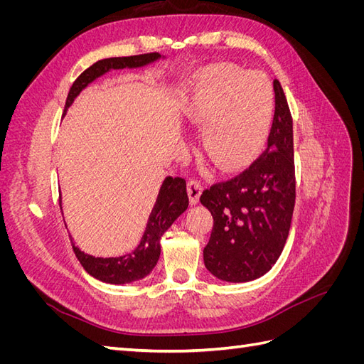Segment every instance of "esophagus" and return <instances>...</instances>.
Wrapping results in <instances>:
<instances>
[{
    "instance_id": "esophagus-1",
    "label": "esophagus",
    "mask_w": 364,
    "mask_h": 364,
    "mask_svg": "<svg viewBox=\"0 0 364 364\" xmlns=\"http://www.w3.org/2000/svg\"><path fill=\"white\" fill-rule=\"evenodd\" d=\"M186 190H188L190 203H191V205L199 203L200 194H202V183L197 182V181H190L188 185H186Z\"/></svg>"
}]
</instances>
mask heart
<instances>
[{
	"mask_svg": "<svg viewBox=\"0 0 364 364\" xmlns=\"http://www.w3.org/2000/svg\"><path fill=\"white\" fill-rule=\"evenodd\" d=\"M182 118L202 129L205 158L222 171L245 167L261 151L270 134L274 95L261 73L235 63L206 68L179 102Z\"/></svg>",
	"mask_w": 364,
	"mask_h": 364,
	"instance_id": "b5f03b06",
	"label": "heart"
}]
</instances>
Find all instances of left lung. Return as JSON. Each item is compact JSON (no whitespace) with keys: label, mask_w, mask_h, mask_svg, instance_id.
<instances>
[{"label":"left lung","mask_w":364,"mask_h":364,"mask_svg":"<svg viewBox=\"0 0 364 364\" xmlns=\"http://www.w3.org/2000/svg\"><path fill=\"white\" fill-rule=\"evenodd\" d=\"M273 90L274 117L266 151L234 179L200 196L214 218L203 249L205 267L226 282H249L266 274L289 237L296 199L293 121L278 80Z\"/></svg>","instance_id":"obj_1"}]
</instances>
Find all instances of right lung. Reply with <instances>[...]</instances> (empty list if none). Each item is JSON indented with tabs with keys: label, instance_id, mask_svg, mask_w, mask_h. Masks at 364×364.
I'll return each instance as SVG.
<instances>
[{
	"label": "right lung",
	"instance_id": "add662e5",
	"mask_svg": "<svg viewBox=\"0 0 364 364\" xmlns=\"http://www.w3.org/2000/svg\"><path fill=\"white\" fill-rule=\"evenodd\" d=\"M164 59L159 53L139 54V56L130 58H109L95 62L92 67L83 71L77 80L73 83L71 90L65 103V111L74 103L75 97L79 95L87 85H91L98 77L109 73L111 70H124V68H142L147 65ZM188 208V194H186V183L182 178H171L167 176L164 179L159 194L156 197L155 206L149 215V222L144 234L141 237L139 245L123 257H92L82 252L74 246L73 237L70 235L71 245L77 259L80 261L82 267L91 274L92 278L106 282V284H130L144 279L150 272L155 269L161 255V238L167 232V229L174 223L182 213ZM62 209V205H60Z\"/></svg>",
	"mask_w": 364,
	"mask_h": 364
}]
</instances>
